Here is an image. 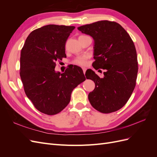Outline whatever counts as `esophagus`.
<instances>
[{
	"label": "esophagus",
	"instance_id": "34e87169",
	"mask_svg": "<svg viewBox=\"0 0 157 157\" xmlns=\"http://www.w3.org/2000/svg\"><path fill=\"white\" fill-rule=\"evenodd\" d=\"M82 70H83V73H84V74H85V73H86V69L85 68V67H83L82 68Z\"/></svg>",
	"mask_w": 157,
	"mask_h": 157
}]
</instances>
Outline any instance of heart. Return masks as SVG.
I'll return each mask as SVG.
<instances>
[{"mask_svg":"<svg viewBox=\"0 0 157 157\" xmlns=\"http://www.w3.org/2000/svg\"><path fill=\"white\" fill-rule=\"evenodd\" d=\"M85 36V35H81L80 36ZM88 58V55H84V56H79L77 57V58H75L73 63L75 65H80V66H84L86 65L87 63V59Z\"/></svg>","mask_w":157,"mask_h":157,"instance_id":"b5f03b06","label":"heart"}]
</instances>
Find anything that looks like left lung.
Here are the masks:
<instances>
[{"mask_svg":"<svg viewBox=\"0 0 157 157\" xmlns=\"http://www.w3.org/2000/svg\"><path fill=\"white\" fill-rule=\"evenodd\" d=\"M78 29L94 40L93 67L105 70L103 77L92 70L86 71V78L95 83L94 90L88 94L90 104L102 113L119 110L136 86L138 63L134 42L115 21H99L80 26Z\"/></svg>","mask_w":157,"mask_h":157,"instance_id":"1","label":"left lung"}]
</instances>
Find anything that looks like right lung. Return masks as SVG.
Masks as SVG:
<instances>
[{
    "instance_id": "obj_1",
    "label": "right lung",
    "mask_w": 157,
    "mask_h": 157,
    "mask_svg": "<svg viewBox=\"0 0 157 157\" xmlns=\"http://www.w3.org/2000/svg\"><path fill=\"white\" fill-rule=\"evenodd\" d=\"M74 26L48 25L33 31L21 51L20 75L27 98L40 112L59 113L73 89L86 78L78 66L56 72V61L66 58L65 45Z\"/></svg>"
}]
</instances>
